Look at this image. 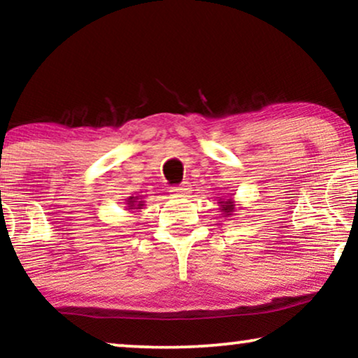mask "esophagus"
Returning a JSON list of instances; mask_svg holds the SVG:
<instances>
[{"label":"esophagus","instance_id":"1","mask_svg":"<svg viewBox=\"0 0 358 358\" xmlns=\"http://www.w3.org/2000/svg\"><path fill=\"white\" fill-rule=\"evenodd\" d=\"M171 192H173V195H176V197H185V195L189 194V185L187 182L176 185V187H171Z\"/></svg>","mask_w":358,"mask_h":358}]
</instances>
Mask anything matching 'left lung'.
Masks as SVG:
<instances>
[{"label": "left lung", "mask_w": 358, "mask_h": 358, "mask_svg": "<svg viewBox=\"0 0 358 358\" xmlns=\"http://www.w3.org/2000/svg\"><path fill=\"white\" fill-rule=\"evenodd\" d=\"M220 203V210H222L224 217H231L233 212H234V199L233 197H224V199H220L218 200Z\"/></svg>", "instance_id": "left-lung-1"}]
</instances>
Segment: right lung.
<instances>
[{"instance_id":"1","label":"right lung","mask_w":358,"mask_h":358,"mask_svg":"<svg viewBox=\"0 0 358 358\" xmlns=\"http://www.w3.org/2000/svg\"><path fill=\"white\" fill-rule=\"evenodd\" d=\"M125 203H127V208H129L130 212H131V210H138L145 205V202L141 200V197H129V199H125Z\"/></svg>"}]
</instances>
